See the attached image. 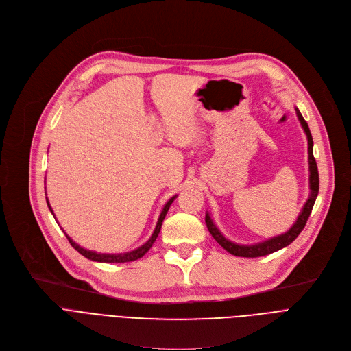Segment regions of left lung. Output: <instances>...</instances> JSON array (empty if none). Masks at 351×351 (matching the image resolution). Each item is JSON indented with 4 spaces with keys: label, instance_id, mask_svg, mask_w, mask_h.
<instances>
[{
    "label": "left lung",
    "instance_id": "1",
    "mask_svg": "<svg viewBox=\"0 0 351 351\" xmlns=\"http://www.w3.org/2000/svg\"><path fill=\"white\" fill-rule=\"evenodd\" d=\"M296 111V117H298L305 133L308 138V160H309V188H311V194L308 201L305 202L301 213L298 215V219L291 226V229L280 236L271 237L268 240L261 241V243H256V245H237L233 243V241L228 240L217 228V225L213 223V221L210 219L209 213L206 212L205 215V222H206V228L209 230V233L212 234V237L218 241V243L230 254L237 256V257H261V256H267L271 254L282 247H287L288 245H291L292 241L298 237V234L302 232V229L305 228L309 215L312 212V208L315 205L317 193H319V173H317V166H316V160L313 157V141H312V134L309 130V126L306 123V121L304 119V117L301 115L298 108H295Z\"/></svg>",
    "mask_w": 351,
    "mask_h": 351
}]
</instances>
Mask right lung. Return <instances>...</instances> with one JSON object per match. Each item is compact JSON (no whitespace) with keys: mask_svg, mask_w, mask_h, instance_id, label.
Listing matches in <instances>:
<instances>
[{"mask_svg":"<svg viewBox=\"0 0 351 351\" xmlns=\"http://www.w3.org/2000/svg\"><path fill=\"white\" fill-rule=\"evenodd\" d=\"M177 198V195H174L173 198H170L169 201H167V204L165 205V208H163V210H161V213H160V217H158V221H157V225H156V229H154V232H153V234H152V237L146 241L145 245H142L141 247H138L136 250H132V252H128V253H119V254H101V253H95V252H93V250H87V249H83V247H80L75 241H73L71 240V237H69L67 234V239H69V241H70V245L80 253V254H83L84 257H87L88 260H93V261H99V263H128V261H134V260H138V258H141V257H143L149 250H150V247L153 246V243L156 241V239H157V236H158V233H160V229H161V225H163V221H165V218H166V215H167V210H169V208H170V205L173 204V201ZM46 202H47V206H49V209H50V212L53 213V210H51V208H50V204H49V201H47V198H46Z\"/></svg>","mask_w":351,"mask_h":351,"instance_id":"right-lung-1","label":"right lung"}]
</instances>
